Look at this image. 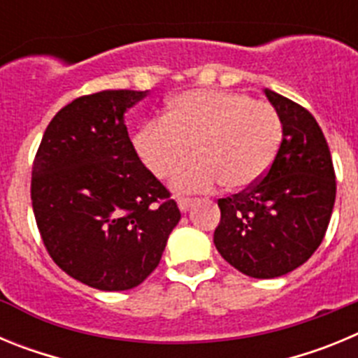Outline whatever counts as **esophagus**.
<instances>
[{
  "label": "esophagus",
  "instance_id": "1",
  "mask_svg": "<svg viewBox=\"0 0 358 358\" xmlns=\"http://www.w3.org/2000/svg\"><path fill=\"white\" fill-rule=\"evenodd\" d=\"M194 204H195L194 199H177V206H179L181 213H186V211H189V208L194 206Z\"/></svg>",
  "mask_w": 358,
  "mask_h": 358
}]
</instances>
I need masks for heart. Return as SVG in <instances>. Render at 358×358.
I'll return each instance as SVG.
<instances>
[{
	"label": "heart",
	"mask_w": 358,
	"mask_h": 358,
	"mask_svg": "<svg viewBox=\"0 0 358 358\" xmlns=\"http://www.w3.org/2000/svg\"><path fill=\"white\" fill-rule=\"evenodd\" d=\"M281 143V120L271 103L236 91L189 90L172 98L164 118L134 136L140 159L156 177H172L179 194L206 192L222 181L231 192L256 185Z\"/></svg>",
	"instance_id": "1"
}]
</instances>
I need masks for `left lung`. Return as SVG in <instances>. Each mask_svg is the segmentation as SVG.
Listing matches in <instances>:
<instances>
[{"label": "left lung", "mask_w": 358, "mask_h": 358, "mask_svg": "<svg viewBox=\"0 0 358 358\" xmlns=\"http://www.w3.org/2000/svg\"><path fill=\"white\" fill-rule=\"evenodd\" d=\"M281 120L268 172L248 192L220 199L213 242L224 260L258 280L283 276L321 245L335 204L330 148L305 107L264 90Z\"/></svg>", "instance_id": "8db88e82"}]
</instances>
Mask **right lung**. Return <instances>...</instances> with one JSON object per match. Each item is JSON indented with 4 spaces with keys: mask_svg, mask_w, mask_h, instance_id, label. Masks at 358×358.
Segmentation results:
<instances>
[{
    "mask_svg": "<svg viewBox=\"0 0 358 358\" xmlns=\"http://www.w3.org/2000/svg\"><path fill=\"white\" fill-rule=\"evenodd\" d=\"M148 91H100L62 107L31 169V206L50 256L87 287L143 283L181 213L136 154L125 110Z\"/></svg>",
    "mask_w": 358,
    "mask_h": 358,
    "instance_id": "obj_1",
    "label": "right lung"
}]
</instances>
